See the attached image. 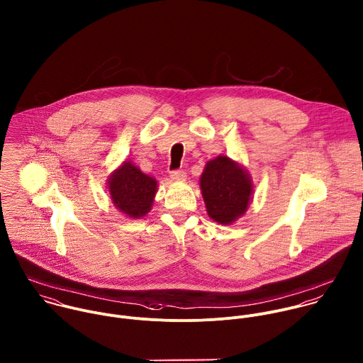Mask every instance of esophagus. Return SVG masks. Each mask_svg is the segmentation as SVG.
<instances>
[{"label":"esophagus","instance_id":"obj_1","mask_svg":"<svg viewBox=\"0 0 363 363\" xmlns=\"http://www.w3.org/2000/svg\"><path fill=\"white\" fill-rule=\"evenodd\" d=\"M169 177H171V179H172V181H185V179H186V174H185V171H179V169L172 171Z\"/></svg>","mask_w":363,"mask_h":363}]
</instances>
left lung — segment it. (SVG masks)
I'll list each match as a JSON object with an SVG mask.
<instances>
[{
    "mask_svg": "<svg viewBox=\"0 0 363 363\" xmlns=\"http://www.w3.org/2000/svg\"><path fill=\"white\" fill-rule=\"evenodd\" d=\"M199 184L206 212L215 222L230 225L247 211L253 194L252 178L229 157L208 161Z\"/></svg>",
    "mask_w": 363,
    "mask_h": 363,
    "instance_id": "1",
    "label": "left lung"
}]
</instances>
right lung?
I'll list each match as a JSON object with an SVG mask.
<instances>
[{
	"mask_svg": "<svg viewBox=\"0 0 363 363\" xmlns=\"http://www.w3.org/2000/svg\"><path fill=\"white\" fill-rule=\"evenodd\" d=\"M107 185L114 206L124 215L138 219L151 211L157 181L130 161H124L110 175Z\"/></svg>",
	"mask_w": 363,
	"mask_h": 363,
	"instance_id": "right-lung-1",
	"label": "right lung"
}]
</instances>
